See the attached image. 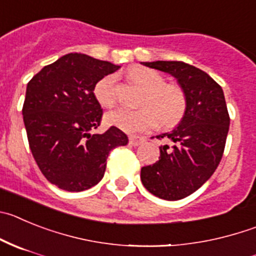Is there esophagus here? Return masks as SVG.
Masks as SVG:
<instances>
[{
  "mask_svg": "<svg viewBox=\"0 0 256 256\" xmlns=\"http://www.w3.org/2000/svg\"><path fill=\"white\" fill-rule=\"evenodd\" d=\"M144 140V137H140V136H130V146H138Z\"/></svg>",
  "mask_w": 256,
  "mask_h": 256,
  "instance_id": "1",
  "label": "esophagus"
}]
</instances>
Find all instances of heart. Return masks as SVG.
<instances>
[{
  "label": "heart",
  "instance_id": "1",
  "mask_svg": "<svg viewBox=\"0 0 256 256\" xmlns=\"http://www.w3.org/2000/svg\"><path fill=\"white\" fill-rule=\"evenodd\" d=\"M130 77L146 90L140 109L118 108L105 116L108 123L128 133L142 132L161 123L172 126L179 123L186 110V96L178 86L166 85L158 72L146 67H136L130 71ZM96 99L102 106L110 108L116 102V76L108 74L95 85Z\"/></svg>",
  "mask_w": 256,
  "mask_h": 256
}]
</instances>
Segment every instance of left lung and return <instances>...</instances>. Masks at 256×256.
<instances>
[{"instance_id": "obj_1", "label": "left lung", "mask_w": 256, "mask_h": 256, "mask_svg": "<svg viewBox=\"0 0 256 256\" xmlns=\"http://www.w3.org/2000/svg\"><path fill=\"white\" fill-rule=\"evenodd\" d=\"M170 74L186 96V110L174 130L157 136L158 161L140 168L147 190L165 200H179L204 184L218 166L226 144L230 116L221 86L204 71L178 60L142 62Z\"/></svg>"}]
</instances>
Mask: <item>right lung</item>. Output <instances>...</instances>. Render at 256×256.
Listing matches in <instances>:
<instances>
[{"label":"right lung","mask_w":256,"mask_h":256,"mask_svg":"<svg viewBox=\"0 0 256 256\" xmlns=\"http://www.w3.org/2000/svg\"><path fill=\"white\" fill-rule=\"evenodd\" d=\"M118 68L106 60L70 53L28 84L22 116L30 150L46 180L60 189H90L104 176L109 152L128 144L116 126L92 133L102 116L95 85Z\"/></svg>","instance_id":"obj_1"}]
</instances>
